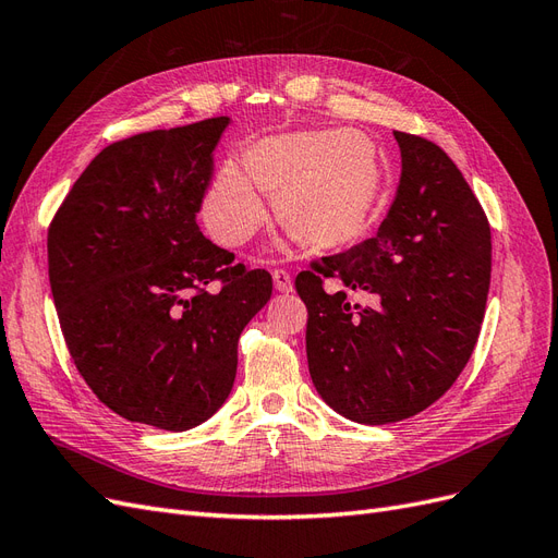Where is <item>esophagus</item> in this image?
Segmentation results:
<instances>
[{
    "label": "esophagus",
    "instance_id": "obj_1",
    "mask_svg": "<svg viewBox=\"0 0 558 558\" xmlns=\"http://www.w3.org/2000/svg\"><path fill=\"white\" fill-rule=\"evenodd\" d=\"M272 281H275V289L279 293H291L293 291V277L286 272V269H275Z\"/></svg>",
    "mask_w": 558,
    "mask_h": 558
}]
</instances>
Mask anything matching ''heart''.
I'll use <instances>...</instances> for the list:
<instances>
[{
    "instance_id": "heart-1",
    "label": "heart",
    "mask_w": 558,
    "mask_h": 558,
    "mask_svg": "<svg viewBox=\"0 0 558 558\" xmlns=\"http://www.w3.org/2000/svg\"><path fill=\"white\" fill-rule=\"evenodd\" d=\"M277 193L279 221L316 248L356 242L373 223L381 193L375 144L347 130L295 132L251 146L226 162L205 199V221L226 246L246 244Z\"/></svg>"
}]
</instances>
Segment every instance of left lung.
<instances>
[{
	"label": "left lung",
	"instance_id": "8db88e82",
	"mask_svg": "<svg viewBox=\"0 0 558 558\" xmlns=\"http://www.w3.org/2000/svg\"><path fill=\"white\" fill-rule=\"evenodd\" d=\"M402 172L375 238L295 279L307 305V363L318 396L356 424L424 412L463 373L492 283V228L445 150L393 132ZM326 278L345 289L328 294ZM347 290L376 295L351 306Z\"/></svg>",
	"mask_w": 558,
	"mask_h": 558
}]
</instances>
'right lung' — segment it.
Masks as SVG:
<instances>
[{"label": "right lung", "mask_w": 558, "mask_h": 558, "mask_svg": "<svg viewBox=\"0 0 558 558\" xmlns=\"http://www.w3.org/2000/svg\"><path fill=\"white\" fill-rule=\"evenodd\" d=\"M230 118L134 134L97 154L48 228V279L74 365L109 410L189 430L228 400L244 326L272 295L195 214Z\"/></svg>", "instance_id": "right-lung-1"}]
</instances>
